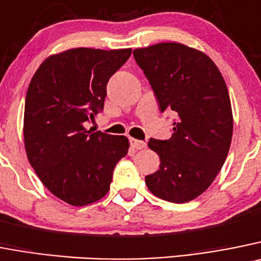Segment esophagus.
I'll return each instance as SVG.
<instances>
[{
	"label": "esophagus",
	"instance_id": "1",
	"mask_svg": "<svg viewBox=\"0 0 261 261\" xmlns=\"http://www.w3.org/2000/svg\"><path fill=\"white\" fill-rule=\"evenodd\" d=\"M130 145H132L133 149H136V150L146 149V142H143V141L135 140V138H130Z\"/></svg>",
	"mask_w": 261,
	"mask_h": 261
}]
</instances>
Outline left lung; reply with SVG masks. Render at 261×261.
<instances>
[{
  "label": "left lung",
  "mask_w": 261,
  "mask_h": 261,
  "mask_svg": "<svg viewBox=\"0 0 261 261\" xmlns=\"http://www.w3.org/2000/svg\"><path fill=\"white\" fill-rule=\"evenodd\" d=\"M133 56L160 111L177 115L169 140L150 138L160 166L146 185L160 199L190 202L210 188L228 156L233 112L225 80L207 54L178 42L135 49Z\"/></svg>",
  "instance_id": "8db88e82"
}]
</instances>
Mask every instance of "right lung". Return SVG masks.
Instances as JSON below:
<instances>
[{
  "label": "right lung",
  "instance_id": "right-lung-1",
  "mask_svg": "<svg viewBox=\"0 0 261 261\" xmlns=\"http://www.w3.org/2000/svg\"><path fill=\"white\" fill-rule=\"evenodd\" d=\"M132 49L75 47L47 57L25 95L24 146L45 188L75 207L109 193L112 172L128 154L125 136L92 132L85 123L103 109L107 81Z\"/></svg>",
  "mask_w": 261,
  "mask_h": 261
}]
</instances>
